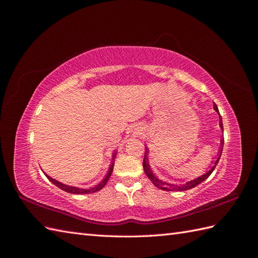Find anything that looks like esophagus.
<instances>
[{"mask_svg":"<svg viewBox=\"0 0 258 258\" xmlns=\"http://www.w3.org/2000/svg\"><path fill=\"white\" fill-rule=\"evenodd\" d=\"M137 134H139V131H138V132H137Z\"/></svg>","mask_w":258,"mask_h":258,"instance_id":"obj_1","label":"esophagus"}]
</instances>
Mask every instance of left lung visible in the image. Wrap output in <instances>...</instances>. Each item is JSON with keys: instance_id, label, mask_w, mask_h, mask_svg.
Listing matches in <instances>:
<instances>
[{"instance_id": "left-lung-1", "label": "left lung", "mask_w": 258, "mask_h": 258, "mask_svg": "<svg viewBox=\"0 0 258 258\" xmlns=\"http://www.w3.org/2000/svg\"><path fill=\"white\" fill-rule=\"evenodd\" d=\"M215 112L220 115V112H218V108L216 106V104L214 103L213 105ZM220 128L221 130L223 131V121H222V117L220 115ZM223 146H224V139H221V146H220V151H218V154H217V158L215 160H212V162H211V165L209 166V171H207L206 173H204L202 175L194 178V179H190V181L186 182L184 184H171V183H167L165 181H161V179H159L157 176H156L154 174V172L152 171V168L150 166V162H148V148L145 146V155H144V160H143V168H144V172L145 174L147 175V177L151 179L152 183L156 186L158 187V188L160 189H163V190H171V191H184V190H188V189H191L194 188V187H196L198 184L202 183L205 181V179H207L211 173L213 172L218 160H220L221 158V155H222V151H223Z\"/></svg>"}]
</instances>
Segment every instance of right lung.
I'll return each instance as SVG.
<instances>
[{"instance_id":"obj_1","label":"right lung","mask_w":258,"mask_h":258,"mask_svg":"<svg viewBox=\"0 0 258 258\" xmlns=\"http://www.w3.org/2000/svg\"><path fill=\"white\" fill-rule=\"evenodd\" d=\"M116 153L117 152H114L113 153V156H112V162L110 165V168H108L107 172H106V175L104 176V178L101 181L99 184L92 186V187H89V188H80V187H75V186H71V185H67V184H63L61 183L59 181H57V179H54L52 177H50L49 175H47L45 173V175L47 176V178L49 179V181L56 185L57 187H59L60 189L64 190L69 194H75V195H85V194H92V192H96V191H99L103 188V187L105 186V184L107 183L108 178L111 177L112 175V172H113V168H114V162H115V157H116Z\"/></svg>"}]
</instances>
